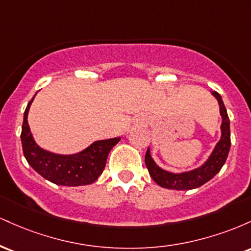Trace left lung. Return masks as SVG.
<instances>
[{
	"label": "left lung",
	"instance_id": "left-lung-1",
	"mask_svg": "<svg viewBox=\"0 0 251 251\" xmlns=\"http://www.w3.org/2000/svg\"><path fill=\"white\" fill-rule=\"evenodd\" d=\"M212 96L217 99L218 105H220V113L222 117L221 138L215 145L208 159L201 166L190 170V171L179 172V174L166 171L155 164L153 158L151 157L150 148L148 149V152L145 154L146 168H148L152 179L162 188L171 190H191L200 188L211 178H214L226 163L227 154H229L230 145H231V142H230V120L222 97L217 92H212Z\"/></svg>",
	"mask_w": 251,
	"mask_h": 251
}]
</instances>
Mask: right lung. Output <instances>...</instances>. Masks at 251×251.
<instances>
[{
  "label": "right lung",
  "mask_w": 251,
  "mask_h": 251,
  "mask_svg": "<svg viewBox=\"0 0 251 251\" xmlns=\"http://www.w3.org/2000/svg\"><path fill=\"white\" fill-rule=\"evenodd\" d=\"M36 96V93H35ZM24 114L21 142L25 158L45 179L63 186H80L94 183L105 169L108 153L122 138L97 140L82 151L73 154H59L37 145L28 124V112L34 98Z\"/></svg>",
  "instance_id": "1"
}]
</instances>
